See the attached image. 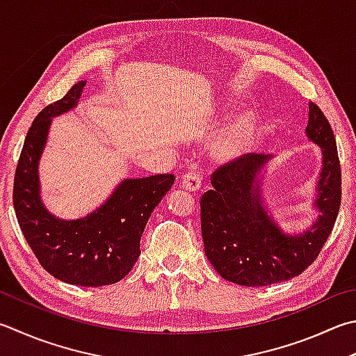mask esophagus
Instances as JSON below:
<instances>
[{
  "instance_id": "obj_1",
  "label": "esophagus",
  "mask_w": 356,
  "mask_h": 356,
  "mask_svg": "<svg viewBox=\"0 0 356 356\" xmlns=\"http://www.w3.org/2000/svg\"><path fill=\"white\" fill-rule=\"evenodd\" d=\"M179 183H181V186L184 187L186 191L195 192V191H198L200 187H201V177H200L198 172L189 170V172H186L183 177H181Z\"/></svg>"
}]
</instances>
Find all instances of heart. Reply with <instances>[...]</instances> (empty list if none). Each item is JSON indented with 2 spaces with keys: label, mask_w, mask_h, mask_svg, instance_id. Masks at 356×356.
I'll list each match as a JSON object with an SVG mask.
<instances>
[{
  "label": "heart",
  "mask_w": 356,
  "mask_h": 356,
  "mask_svg": "<svg viewBox=\"0 0 356 356\" xmlns=\"http://www.w3.org/2000/svg\"><path fill=\"white\" fill-rule=\"evenodd\" d=\"M254 124L250 118H241L227 130L216 145V156L221 161H234L250 150Z\"/></svg>",
  "instance_id": "obj_1"
}]
</instances>
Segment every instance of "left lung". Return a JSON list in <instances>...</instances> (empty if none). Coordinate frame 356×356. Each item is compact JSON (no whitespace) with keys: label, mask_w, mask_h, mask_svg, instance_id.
<instances>
[{"label":"left lung","mask_w":356,"mask_h":356,"mask_svg":"<svg viewBox=\"0 0 356 356\" xmlns=\"http://www.w3.org/2000/svg\"><path fill=\"white\" fill-rule=\"evenodd\" d=\"M307 138L321 147L323 169L310 227L288 234L274 220L261 195V175L271 156L243 155L212 175V191L201 197V234L207 260L221 277L243 286H266L299 276L323 250L341 204L337 140L324 113L308 104Z\"/></svg>","instance_id":"8db88e82"}]
</instances>
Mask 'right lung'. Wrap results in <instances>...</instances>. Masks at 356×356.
Returning a JSON list of instances; mask_svg holds the SVG:
<instances>
[{
  "instance_id": "1",
  "label": "right lung",
  "mask_w": 356,
  "mask_h": 356,
  "mask_svg": "<svg viewBox=\"0 0 356 356\" xmlns=\"http://www.w3.org/2000/svg\"><path fill=\"white\" fill-rule=\"evenodd\" d=\"M86 80L38 113L26 135L13 181V207L24 238L46 271L80 286L111 285L131 271L140 256V237L152 212L175 181L173 175L127 178L85 217L63 220L40 195L38 164L52 118L76 108Z\"/></svg>"
}]
</instances>
